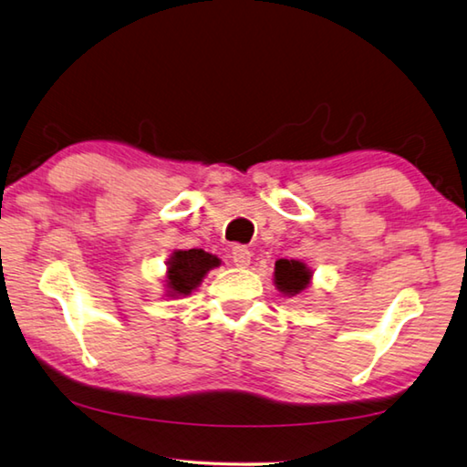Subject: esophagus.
<instances>
[{
	"instance_id": "1",
	"label": "esophagus",
	"mask_w": 467,
	"mask_h": 467,
	"mask_svg": "<svg viewBox=\"0 0 467 467\" xmlns=\"http://www.w3.org/2000/svg\"><path fill=\"white\" fill-rule=\"evenodd\" d=\"M233 261L236 267H247L251 263V251L243 244H236V247H233Z\"/></svg>"
}]
</instances>
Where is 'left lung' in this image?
I'll return each mask as SVG.
<instances>
[{
	"mask_svg": "<svg viewBox=\"0 0 467 467\" xmlns=\"http://www.w3.org/2000/svg\"><path fill=\"white\" fill-rule=\"evenodd\" d=\"M312 271L306 263L300 259H277L275 269H274V284L275 290L287 296V298H294V296H300L306 292L312 285Z\"/></svg>",
	"mask_w": 467,
	"mask_h": 467,
	"instance_id": "1",
	"label": "left lung"
}]
</instances>
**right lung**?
I'll use <instances>...</instances> for the list:
<instances>
[{"label": "right lung", "instance_id": "obj_1", "mask_svg": "<svg viewBox=\"0 0 467 467\" xmlns=\"http://www.w3.org/2000/svg\"><path fill=\"white\" fill-rule=\"evenodd\" d=\"M220 261L212 253L202 249H177L165 263L163 275V290L167 298H188L192 292H196L200 284L204 282L208 271L220 267Z\"/></svg>", "mask_w": 467, "mask_h": 467}]
</instances>
